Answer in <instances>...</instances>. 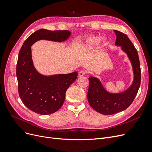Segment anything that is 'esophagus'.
<instances>
[{"instance_id":"1","label":"esophagus","mask_w":152,"mask_h":152,"mask_svg":"<svg viewBox=\"0 0 152 152\" xmlns=\"http://www.w3.org/2000/svg\"><path fill=\"white\" fill-rule=\"evenodd\" d=\"M85 74H86V72L83 70H82L79 73V77H82V76H84Z\"/></svg>"}]
</instances>
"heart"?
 Masks as SVG:
<instances>
[{"instance_id": "b5f03b06", "label": "heart", "mask_w": 152, "mask_h": 152, "mask_svg": "<svg viewBox=\"0 0 152 152\" xmlns=\"http://www.w3.org/2000/svg\"><path fill=\"white\" fill-rule=\"evenodd\" d=\"M99 40L100 39L97 37H89V39H87L85 46L88 49H92L96 46V45L98 44Z\"/></svg>"}]
</instances>
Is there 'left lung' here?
Wrapping results in <instances>:
<instances>
[{
  "label": "left lung",
  "mask_w": 152,
  "mask_h": 152,
  "mask_svg": "<svg viewBox=\"0 0 152 152\" xmlns=\"http://www.w3.org/2000/svg\"><path fill=\"white\" fill-rule=\"evenodd\" d=\"M115 45L121 46L131 63L133 71V80L128 88L120 93H110L97 77H89V84L87 99L91 107L96 112L103 115H112L127 108L134 99L140 88L141 69L138 54L128 37L117 30Z\"/></svg>",
  "instance_id": "1"
}]
</instances>
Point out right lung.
<instances>
[{
	"instance_id": "1",
	"label": "right lung",
	"mask_w": 152,
	"mask_h": 152,
	"mask_svg": "<svg viewBox=\"0 0 152 152\" xmlns=\"http://www.w3.org/2000/svg\"><path fill=\"white\" fill-rule=\"evenodd\" d=\"M71 35L68 30L40 29L27 38L19 52L16 77L20 97L26 107L37 113L56 112L65 102L67 89L77 79V72L45 75L34 66L31 47L37 41L45 40L63 42Z\"/></svg>"
}]
</instances>
